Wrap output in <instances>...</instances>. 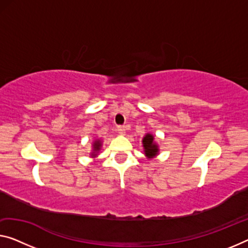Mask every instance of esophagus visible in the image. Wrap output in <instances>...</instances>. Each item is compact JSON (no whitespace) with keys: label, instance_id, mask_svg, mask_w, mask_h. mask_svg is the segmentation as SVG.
Returning a JSON list of instances; mask_svg holds the SVG:
<instances>
[{"label":"esophagus","instance_id":"esophagus-1","mask_svg":"<svg viewBox=\"0 0 248 248\" xmlns=\"http://www.w3.org/2000/svg\"><path fill=\"white\" fill-rule=\"evenodd\" d=\"M126 131H127V127L124 126V125H120V126H117V132L122 135H124L125 133H126Z\"/></svg>","mask_w":248,"mask_h":248}]
</instances>
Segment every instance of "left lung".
<instances>
[{"instance_id":"1","label":"left lung","mask_w":248,"mask_h":248,"mask_svg":"<svg viewBox=\"0 0 248 248\" xmlns=\"http://www.w3.org/2000/svg\"><path fill=\"white\" fill-rule=\"evenodd\" d=\"M143 146L145 148V154L147 157H153L158 153V148L154 143L153 135L146 134V136L143 139Z\"/></svg>"}]
</instances>
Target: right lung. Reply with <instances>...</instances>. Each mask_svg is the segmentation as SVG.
Segmentation results:
<instances>
[{"instance_id":"right-lung-1","label":"right lung","mask_w":248,"mask_h":248,"mask_svg":"<svg viewBox=\"0 0 248 248\" xmlns=\"http://www.w3.org/2000/svg\"><path fill=\"white\" fill-rule=\"evenodd\" d=\"M100 147H101V142H100V140H95V143H94V151H98V150H100ZM93 155H95V154H93Z\"/></svg>"}]
</instances>
